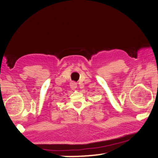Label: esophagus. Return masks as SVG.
<instances>
[{
  "mask_svg": "<svg viewBox=\"0 0 158 158\" xmlns=\"http://www.w3.org/2000/svg\"><path fill=\"white\" fill-rule=\"evenodd\" d=\"M70 88L71 89L75 90V88H77V83H75V82H72V83H70Z\"/></svg>",
  "mask_w": 158,
  "mask_h": 158,
  "instance_id": "1",
  "label": "esophagus"
}]
</instances>
